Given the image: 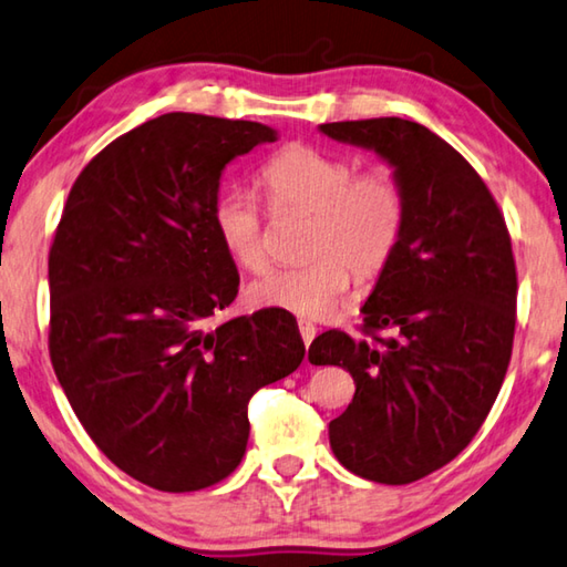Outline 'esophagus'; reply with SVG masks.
Here are the masks:
<instances>
[{"label":"esophagus","mask_w":567,"mask_h":567,"mask_svg":"<svg viewBox=\"0 0 567 567\" xmlns=\"http://www.w3.org/2000/svg\"><path fill=\"white\" fill-rule=\"evenodd\" d=\"M297 327H300L302 342H305V344H310L312 339H315V334H317V327H315L312 322H307V319H300V322H297Z\"/></svg>","instance_id":"1"}]
</instances>
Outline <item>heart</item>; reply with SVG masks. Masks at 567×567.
<instances>
[{
	"instance_id": "1",
	"label": "heart",
	"mask_w": 567,
	"mask_h": 567,
	"mask_svg": "<svg viewBox=\"0 0 567 567\" xmlns=\"http://www.w3.org/2000/svg\"><path fill=\"white\" fill-rule=\"evenodd\" d=\"M260 181L275 210L312 215L307 257L315 260L252 282V305L307 319L329 317L349 290L352 270L374 277L396 252L406 205L389 171L357 173L352 161L292 143L265 163ZM213 228L235 265L248 272L265 270L262 218L250 193H223L213 208Z\"/></svg>"
}]
</instances>
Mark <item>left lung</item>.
<instances>
[{"label": "left lung", "mask_w": 567, "mask_h": 567, "mask_svg": "<svg viewBox=\"0 0 567 567\" xmlns=\"http://www.w3.org/2000/svg\"><path fill=\"white\" fill-rule=\"evenodd\" d=\"M374 151L404 193V230L362 307L364 332L310 344V362L344 367L357 391L329 421L337 461L367 481L404 486L446 466L496 401L516 332V260L496 200L471 163L404 118L322 123ZM379 328L392 334L379 338Z\"/></svg>", "instance_id": "obj_1"}]
</instances>
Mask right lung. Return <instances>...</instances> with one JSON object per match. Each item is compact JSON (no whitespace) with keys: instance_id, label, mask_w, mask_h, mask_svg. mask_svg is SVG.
I'll use <instances>...</instances> for the list:
<instances>
[{"instance_id":"1","label":"right lung","mask_w":567,"mask_h":567,"mask_svg":"<svg viewBox=\"0 0 567 567\" xmlns=\"http://www.w3.org/2000/svg\"><path fill=\"white\" fill-rule=\"evenodd\" d=\"M277 131L163 113L81 171L49 252V354L81 426L151 488L200 491L238 468L248 401L305 359L295 317L208 329L240 275L213 228L225 166Z\"/></svg>"}]
</instances>
